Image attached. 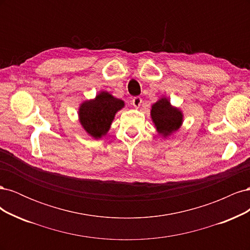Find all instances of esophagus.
Listing matches in <instances>:
<instances>
[{
    "label": "esophagus",
    "mask_w": 250,
    "mask_h": 250,
    "mask_svg": "<svg viewBox=\"0 0 250 250\" xmlns=\"http://www.w3.org/2000/svg\"><path fill=\"white\" fill-rule=\"evenodd\" d=\"M142 102H143V100L141 97H134L132 99V105L135 108H139L142 105Z\"/></svg>",
    "instance_id": "esophagus-1"
}]
</instances>
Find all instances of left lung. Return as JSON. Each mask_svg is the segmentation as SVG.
I'll return each mask as SVG.
<instances>
[{"label":"left lung","instance_id":"obj_1","mask_svg":"<svg viewBox=\"0 0 250 250\" xmlns=\"http://www.w3.org/2000/svg\"><path fill=\"white\" fill-rule=\"evenodd\" d=\"M150 116L157 133L164 139L176 132L184 123L183 110L173 106L169 98L165 96L152 104Z\"/></svg>","mask_w":250,"mask_h":250}]
</instances>
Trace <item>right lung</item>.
Here are the masks:
<instances>
[{"label":"right lung","instance_id":"right-lung-1","mask_svg":"<svg viewBox=\"0 0 250 250\" xmlns=\"http://www.w3.org/2000/svg\"><path fill=\"white\" fill-rule=\"evenodd\" d=\"M124 106L123 100L102 90L94 99L85 100L79 105V123L88 135L99 140L107 134L116 113Z\"/></svg>","mask_w":250,"mask_h":250}]
</instances>
